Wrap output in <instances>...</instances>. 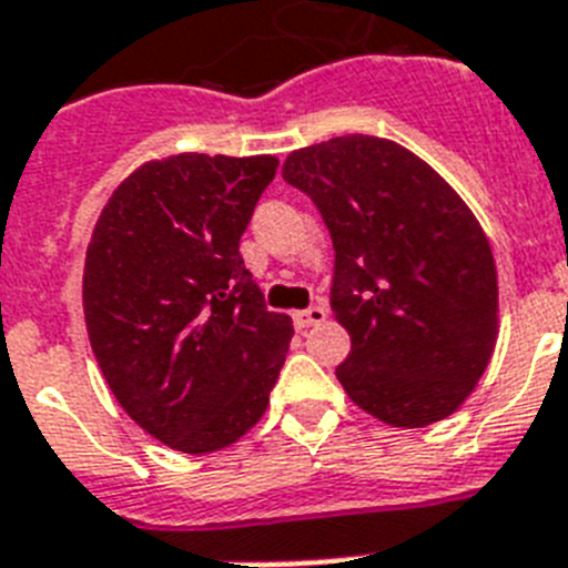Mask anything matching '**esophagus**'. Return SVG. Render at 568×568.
<instances>
[{"mask_svg":"<svg viewBox=\"0 0 568 568\" xmlns=\"http://www.w3.org/2000/svg\"><path fill=\"white\" fill-rule=\"evenodd\" d=\"M325 317H328L325 305H312V308H305V312L294 314V325H297V332H305V328H312V325L323 323Z\"/></svg>","mask_w":568,"mask_h":568,"instance_id":"obj_1","label":"esophagus"}]
</instances>
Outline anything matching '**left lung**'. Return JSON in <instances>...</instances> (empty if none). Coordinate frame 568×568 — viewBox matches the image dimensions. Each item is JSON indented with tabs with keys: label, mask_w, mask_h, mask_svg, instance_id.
<instances>
[{
	"label": "left lung",
	"mask_w": 568,
	"mask_h": 568,
	"mask_svg": "<svg viewBox=\"0 0 568 568\" xmlns=\"http://www.w3.org/2000/svg\"><path fill=\"white\" fill-rule=\"evenodd\" d=\"M283 180L332 231L345 394L394 428L446 420L497 343L495 254L477 216L428 162L368 134L291 151Z\"/></svg>",
	"instance_id": "1"
}]
</instances>
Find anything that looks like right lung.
Listing matches in <instances>:
<instances>
[{
  "mask_svg": "<svg viewBox=\"0 0 568 568\" xmlns=\"http://www.w3.org/2000/svg\"><path fill=\"white\" fill-rule=\"evenodd\" d=\"M277 165L271 154L142 162L93 225L82 274L93 357L128 417L185 455L256 426L294 337L240 256Z\"/></svg>",
  "mask_w": 568,
  "mask_h": 568,
  "instance_id": "1",
  "label": "right lung"
}]
</instances>
